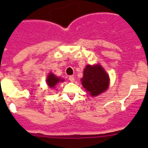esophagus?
Instances as JSON below:
<instances>
[{"mask_svg":"<svg viewBox=\"0 0 148 148\" xmlns=\"http://www.w3.org/2000/svg\"><path fill=\"white\" fill-rule=\"evenodd\" d=\"M69 81L70 82H74V77H73V76H69Z\"/></svg>","mask_w":148,"mask_h":148,"instance_id":"obj_1","label":"esophagus"}]
</instances>
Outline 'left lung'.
I'll use <instances>...</instances> for the list:
<instances>
[{
	"label": "left lung",
	"instance_id": "1",
	"mask_svg": "<svg viewBox=\"0 0 148 148\" xmlns=\"http://www.w3.org/2000/svg\"><path fill=\"white\" fill-rule=\"evenodd\" d=\"M109 77L100 65H87L84 70L82 84L87 93L92 97L97 96L107 90Z\"/></svg>",
	"mask_w": 148,
	"mask_h": 148
}]
</instances>
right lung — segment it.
<instances>
[{"label":"right lung","mask_w":148,"mask_h":148,"mask_svg":"<svg viewBox=\"0 0 148 148\" xmlns=\"http://www.w3.org/2000/svg\"><path fill=\"white\" fill-rule=\"evenodd\" d=\"M63 81L64 80L61 79L60 78H58V77H55L54 74L50 73V74H49V76H48L47 79H46V83H47V84L49 85V87L53 88L55 86H56V84L59 83V82H63Z\"/></svg>","instance_id":"obj_1"}]
</instances>
